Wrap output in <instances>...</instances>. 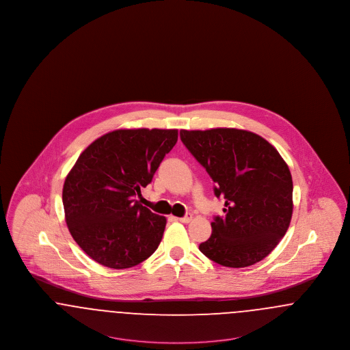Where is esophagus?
Instances as JSON below:
<instances>
[{
    "instance_id": "34e87169",
    "label": "esophagus",
    "mask_w": 350,
    "mask_h": 350,
    "mask_svg": "<svg viewBox=\"0 0 350 350\" xmlns=\"http://www.w3.org/2000/svg\"><path fill=\"white\" fill-rule=\"evenodd\" d=\"M191 219H193V215H191V214H186L185 217H178V220H180V221H183V223H189Z\"/></svg>"
}]
</instances>
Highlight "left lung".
Instances as JSON below:
<instances>
[{
	"label": "left lung",
	"instance_id": "8db88e82",
	"mask_svg": "<svg viewBox=\"0 0 350 350\" xmlns=\"http://www.w3.org/2000/svg\"><path fill=\"white\" fill-rule=\"evenodd\" d=\"M185 147L215 183L223 217L200 243L210 260L227 267L261 261L282 240L293 217V178L278 150L257 133L237 129L181 130Z\"/></svg>",
	"mask_w": 350,
	"mask_h": 350
}]
</instances>
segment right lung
<instances>
[{
	"label": "right lung",
	"instance_id": "obj_1",
	"mask_svg": "<svg viewBox=\"0 0 350 350\" xmlns=\"http://www.w3.org/2000/svg\"><path fill=\"white\" fill-rule=\"evenodd\" d=\"M177 139V130H116L94 140L68 173L63 187L68 230L96 262L127 269L157 250L167 219L135 198Z\"/></svg>",
	"mask_w": 350,
	"mask_h": 350
}]
</instances>
